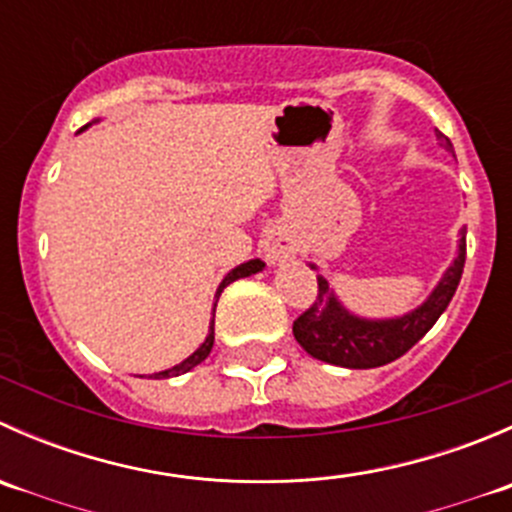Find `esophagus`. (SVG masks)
I'll list each match as a JSON object with an SVG mask.
<instances>
[{"mask_svg": "<svg viewBox=\"0 0 512 512\" xmlns=\"http://www.w3.org/2000/svg\"><path fill=\"white\" fill-rule=\"evenodd\" d=\"M294 252H297L294 240L292 237L282 235V232H272V235L265 240V257L272 262V265H275V262L287 260V257H292Z\"/></svg>", "mask_w": 512, "mask_h": 512, "instance_id": "esophagus-1", "label": "esophagus"}]
</instances>
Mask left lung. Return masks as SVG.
<instances>
[{"label":"left lung","instance_id":"obj_1","mask_svg":"<svg viewBox=\"0 0 512 512\" xmlns=\"http://www.w3.org/2000/svg\"><path fill=\"white\" fill-rule=\"evenodd\" d=\"M438 138L443 141V146L451 148V141L443 133H438ZM463 265H466V230H461L456 260L443 272L441 282L433 287L426 302L406 312L404 317L391 319L356 317L339 302L329 282L317 275V299L307 312L294 319V339L309 356L327 361V364L344 366V369H374V366L389 364L409 352L446 312L448 302L461 282ZM309 267L317 270V265Z\"/></svg>","mask_w":512,"mask_h":512}]
</instances>
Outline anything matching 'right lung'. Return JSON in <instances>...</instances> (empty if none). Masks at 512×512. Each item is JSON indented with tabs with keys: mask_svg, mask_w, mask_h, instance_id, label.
<instances>
[{
	"mask_svg": "<svg viewBox=\"0 0 512 512\" xmlns=\"http://www.w3.org/2000/svg\"><path fill=\"white\" fill-rule=\"evenodd\" d=\"M84 128H89V126H84ZM84 128H81V131H84ZM262 267H265V262H262V260H247V262H242V265H237L235 270L227 272L225 280L220 282L218 292H215L213 319H210V332H208V337H205V342L200 344V347L195 349V352L190 354L188 359H183V361H180V364L170 366V369L158 371V374H151V376H156V379H170V376H180V374H185V371H190V369H193V366H198L200 361L208 359L210 349H213V342H215V307H218V297H220V292H223V289H225L227 285H230V282L240 280V277H250V275H255V272H262Z\"/></svg>",
	"mask_w": 512,
	"mask_h": 512,
	"instance_id": "right-lung-1",
	"label": "right lung"
}]
</instances>
